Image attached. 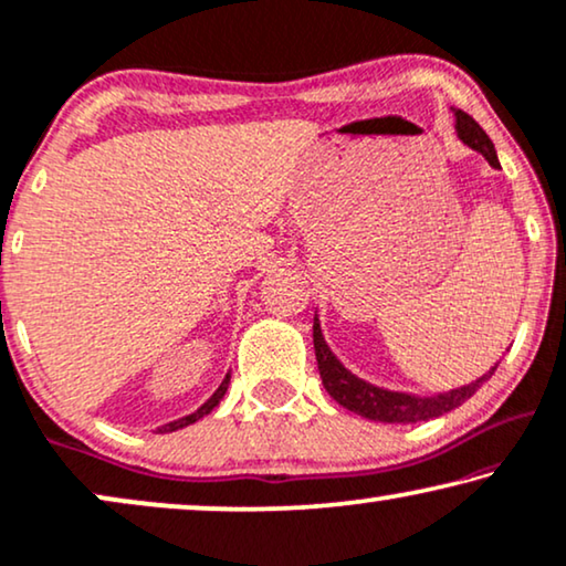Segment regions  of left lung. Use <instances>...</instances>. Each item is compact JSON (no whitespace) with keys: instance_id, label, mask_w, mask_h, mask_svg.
Wrapping results in <instances>:
<instances>
[{"instance_id":"8db88e82","label":"left lung","mask_w":566,"mask_h":566,"mask_svg":"<svg viewBox=\"0 0 566 566\" xmlns=\"http://www.w3.org/2000/svg\"><path fill=\"white\" fill-rule=\"evenodd\" d=\"M453 116H455L458 139H461L463 145H469L473 153L484 155V160L492 165V168H500V157H496V149L492 145V139L486 137V132L481 129L476 120H473L469 113H463L461 108H453ZM313 346H315V359H318L323 388L328 390V396L334 398L336 403H342L344 409L359 413V417L365 419L382 421V424H413V421H427L458 409V406L469 401V398L476 394L489 378H492L496 365H500V361H494V367H489V373L469 382V386L442 390V394L419 396V394H406V390H390V388L375 386V382L359 378V375H354L352 370H346L344 361L331 352L326 338H323L318 313H315L313 318Z\"/></svg>"}]
</instances>
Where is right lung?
I'll return each mask as SVG.
<instances>
[{
  "label": "right lung",
  "mask_w": 566,
  "mask_h": 566,
  "mask_svg": "<svg viewBox=\"0 0 566 566\" xmlns=\"http://www.w3.org/2000/svg\"><path fill=\"white\" fill-rule=\"evenodd\" d=\"M228 386H230V373L224 375V380L220 382V388H217L214 394L209 396L207 401L199 406V409H196L193 413H188V417H180V419H176V421H170V424L157 427V432H160V434H165V432H176V429H184V427H188V424H193V421H199L201 417H207V413H212V411L217 409V406H220L224 394H228Z\"/></svg>",
  "instance_id": "obj_1"
}]
</instances>
